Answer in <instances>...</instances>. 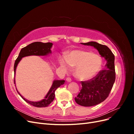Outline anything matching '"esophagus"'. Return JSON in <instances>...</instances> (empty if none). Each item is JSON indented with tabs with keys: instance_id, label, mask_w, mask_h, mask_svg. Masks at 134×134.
I'll use <instances>...</instances> for the list:
<instances>
[{
	"instance_id": "obj_1",
	"label": "esophagus",
	"mask_w": 134,
	"mask_h": 134,
	"mask_svg": "<svg viewBox=\"0 0 134 134\" xmlns=\"http://www.w3.org/2000/svg\"><path fill=\"white\" fill-rule=\"evenodd\" d=\"M66 82H71V79L70 78H69V77H68V78L66 79Z\"/></svg>"
}]
</instances>
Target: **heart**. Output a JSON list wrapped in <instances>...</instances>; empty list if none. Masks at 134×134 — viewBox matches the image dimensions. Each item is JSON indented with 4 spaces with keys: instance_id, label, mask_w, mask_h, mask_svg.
I'll list each match as a JSON object with an SVG mask.
<instances>
[{
    "instance_id": "obj_1",
    "label": "heart",
    "mask_w": 134,
    "mask_h": 134,
    "mask_svg": "<svg viewBox=\"0 0 134 134\" xmlns=\"http://www.w3.org/2000/svg\"><path fill=\"white\" fill-rule=\"evenodd\" d=\"M60 65L63 70L66 72L75 67L74 74L77 78L87 80L93 78L100 70L102 60L98 55L83 50H75L69 53L68 57L62 56Z\"/></svg>"
}]
</instances>
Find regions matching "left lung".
Wrapping results in <instances>:
<instances>
[{
  "label": "left lung",
  "instance_id": "obj_1",
  "mask_svg": "<svg viewBox=\"0 0 134 134\" xmlns=\"http://www.w3.org/2000/svg\"><path fill=\"white\" fill-rule=\"evenodd\" d=\"M81 44L94 47L106 61L104 70L93 79L82 82V89L75 97L76 103L84 107H91L102 102L107 98L112 90L116 78L115 56L107 46L96 42Z\"/></svg>",
  "mask_w": 134,
  "mask_h": 134
}]
</instances>
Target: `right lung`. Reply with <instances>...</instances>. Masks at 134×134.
Listing matches in <instances>:
<instances>
[{"mask_svg":"<svg viewBox=\"0 0 134 134\" xmlns=\"http://www.w3.org/2000/svg\"><path fill=\"white\" fill-rule=\"evenodd\" d=\"M52 43L47 42L43 43L41 42H33L28 46L22 48L21 51L19 52L18 57L16 59L14 65V83L15 86V74L16 71V69L18 66V63L20 62L21 59L26 56H47L49 54H51V48L52 46ZM65 82L64 80H54L52 83V86L50 89L47 92L46 95L44 97V98L40 101L37 102H34V101H31L27 100L24 97L20 94L19 92L17 91V89L16 90L19 96L25 100L26 102L30 104L31 105L35 107H45L48 106L52 101L54 100L55 98V92L59 87L62 85L64 84Z\"/></svg>","mask_w":134,"mask_h":134,"instance_id":"1","label":"right lung"}]
</instances>
